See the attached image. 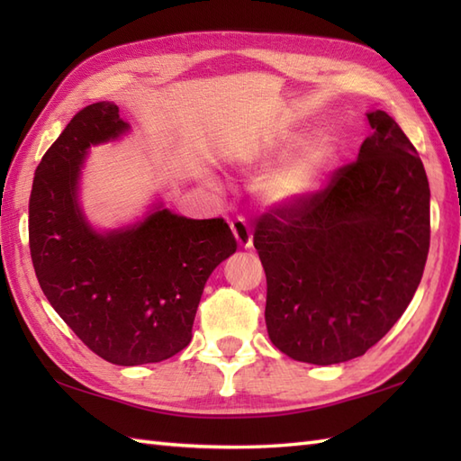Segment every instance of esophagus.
I'll use <instances>...</instances> for the list:
<instances>
[{
  "label": "esophagus",
  "instance_id": "1",
  "mask_svg": "<svg viewBox=\"0 0 461 461\" xmlns=\"http://www.w3.org/2000/svg\"><path fill=\"white\" fill-rule=\"evenodd\" d=\"M230 228H231L233 238H236V241L240 243L241 248L248 249V248L253 246V236H251V230H249V225H248L246 220H243V218L233 220L230 223Z\"/></svg>",
  "mask_w": 461,
  "mask_h": 461
}]
</instances>
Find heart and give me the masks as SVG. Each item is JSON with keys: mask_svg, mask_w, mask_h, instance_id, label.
Here are the masks:
<instances>
[{"mask_svg": "<svg viewBox=\"0 0 461 461\" xmlns=\"http://www.w3.org/2000/svg\"><path fill=\"white\" fill-rule=\"evenodd\" d=\"M273 152H276V144H267L256 152V158H266ZM330 156L332 149L327 140H312L305 144L287 160L261 176L258 180L259 195L271 205H285L305 198L317 188V182L330 162Z\"/></svg>", "mask_w": 461, "mask_h": 461, "instance_id": "b5f03b06", "label": "heart"}]
</instances>
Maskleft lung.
Segmentation results:
<instances>
[{"mask_svg": "<svg viewBox=\"0 0 461 461\" xmlns=\"http://www.w3.org/2000/svg\"><path fill=\"white\" fill-rule=\"evenodd\" d=\"M366 116L372 132L358 158L325 190L263 213L253 233L269 339L293 360L327 366L362 357L402 317L422 279L424 164L393 116Z\"/></svg>", "mask_w": 461, "mask_h": 461, "instance_id": "left-lung-1", "label": "left lung"}]
</instances>
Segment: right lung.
<instances>
[{
	"mask_svg": "<svg viewBox=\"0 0 461 461\" xmlns=\"http://www.w3.org/2000/svg\"><path fill=\"white\" fill-rule=\"evenodd\" d=\"M129 131L109 101L73 116L35 170L29 249L47 301L75 335L113 365L139 366L190 345L205 281L238 243L221 218L190 220L162 203L126 228H93L79 203L85 158Z\"/></svg>",
	"mask_w": 461,
	"mask_h": 461,
	"instance_id": "add662e5",
	"label": "right lung"
}]
</instances>
